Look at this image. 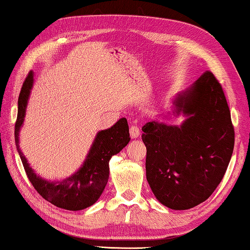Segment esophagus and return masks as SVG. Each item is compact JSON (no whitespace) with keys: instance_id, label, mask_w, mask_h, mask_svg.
<instances>
[{"instance_id":"obj_1","label":"esophagus","mask_w":250,"mask_h":250,"mask_svg":"<svg viewBox=\"0 0 250 250\" xmlns=\"http://www.w3.org/2000/svg\"><path fill=\"white\" fill-rule=\"evenodd\" d=\"M129 135H131L132 139H137L140 136V128L137 126H131V128H129Z\"/></svg>"}]
</instances>
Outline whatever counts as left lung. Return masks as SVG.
Instances as JSON below:
<instances>
[{
  "mask_svg": "<svg viewBox=\"0 0 250 250\" xmlns=\"http://www.w3.org/2000/svg\"><path fill=\"white\" fill-rule=\"evenodd\" d=\"M171 114L180 125L147 122L146 180L157 200L171 209L194 208L221 183L234 146V131L222 86L206 71L172 99Z\"/></svg>",
  "mask_w": 250,
  "mask_h": 250,
  "instance_id": "8db88e82",
  "label": "left lung"
}]
</instances>
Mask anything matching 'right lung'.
Segmentation results:
<instances>
[{
  "instance_id": "1",
  "label": "right lung",
  "mask_w": 250,
  "mask_h": 250,
  "mask_svg": "<svg viewBox=\"0 0 250 250\" xmlns=\"http://www.w3.org/2000/svg\"><path fill=\"white\" fill-rule=\"evenodd\" d=\"M32 85L34 72L30 71L23 82L18 99V117L14 129L17 150L23 168L35 189L49 203L68 211L84 209L95 204L103 194L109 178V160L111 157L119 153L131 140L127 119L121 118L110 128L97 133L83 165L73 175L57 182L44 179L30 167L19 146V134L26 116Z\"/></svg>"
}]
</instances>
